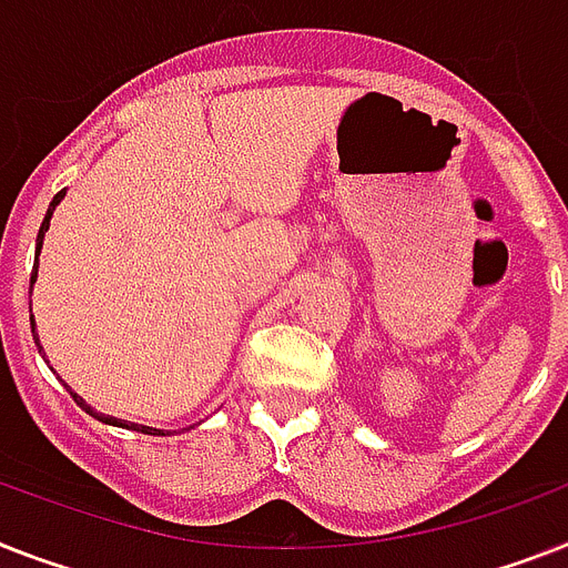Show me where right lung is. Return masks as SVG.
Listing matches in <instances>:
<instances>
[{
	"mask_svg": "<svg viewBox=\"0 0 568 568\" xmlns=\"http://www.w3.org/2000/svg\"><path fill=\"white\" fill-rule=\"evenodd\" d=\"M63 195H67V189H60L58 195L52 197V204H49V210H45V219H43V224H40V233H37V247H34V271H31L29 297H31V288H34V283H37V268H40V251H43V239H45V230H49V221H52L54 210H58V204H60V201H63ZM29 308H31V300H29ZM31 332H34V344H37V349H40V353H43V347H40V338H37L34 315H31ZM67 390H69V394H72V399H75V403L81 405V408H84V412L90 414V417H95V419H99V423H108V426H119V428H131V432H142V435H156V437H165V435H172V432H169V428L140 426V423H128V419L110 417V414H99V412H95V408H92V405H87L84 399H81V396L75 394V390L69 388V385H67ZM189 428H192V426H189Z\"/></svg>",
	"mask_w": 568,
	"mask_h": 568,
	"instance_id": "1",
	"label": "right lung"
}]
</instances>
